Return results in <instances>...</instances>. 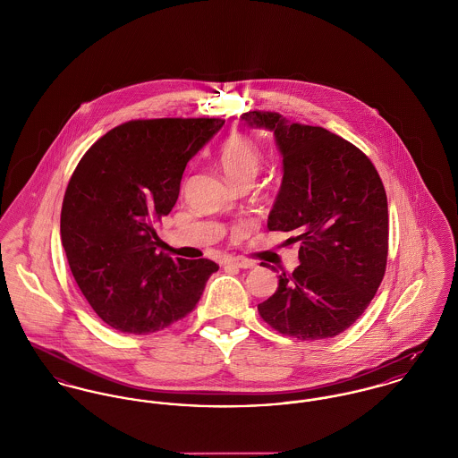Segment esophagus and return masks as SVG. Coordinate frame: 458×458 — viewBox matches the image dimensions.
<instances>
[{"label": "esophagus", "instance_id": "1", "mask_svg": "<svg viewBox=\"0 0 458 458\" xmlns=\"http://www.w3.org/2000/svg\"><path fill=\"white\" fill-rule=\"evenodd\" d=\"M225 267H236V269H251L255 267V264L251 260H244V259H229L224 262Z\"/></svg>", "mask_w": 458, "mask_h": 458}]
</instances>
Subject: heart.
Wrapping results in <instances>:
<instances>
[{"label": "heart", "instance_id": "obj_1", "mask_svg": "<svg viewBox=\"0 0 458 458\" xmlns=\"http://www.w3.org/2000/svg\"><path fill=\"white\" fill-rule=\"evenodd\" d=\"M218 165L225 179L236 189L250 187L260 170L262 153L250 137L234 135L227 139L220 148Z\"/></svg>", "mask_w": 458, "mask_h": 458}]
</instances>
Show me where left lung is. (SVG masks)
I'll return each mask as SVG.
<instances>
[{"instance_id": "1", "label": "left lung", "mask_w": 458, "mask_h": 458, "mask_svg": "<svg viewBox=\"0 0 458 458\" xmlns=\"http://www.w3.org/2000/svg\"><path fill=\"white\" fill-rule=\"evenodd\" d=\"M240 122L275 133L283 181L267 227L301 243V266L277 276L275 295L259 304V312L283 335H338L365 312L386 273L384 183L365 154L321 126L260 111L244 113Z\"/></svg>"}]
</instances>
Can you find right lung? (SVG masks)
Instances as JSON below:
<instances>
[{
  "mask_svg": "<svg viewBox=\"0 0 458 458\" xmlns=\"http://www.w3.org/2000/svg\"><path fill=\"white\" fill-rule=\"evenodd\" d=\"M215 118L123 123L100 137L65 189L61 238L97 316L124 334H153L194 309L218 266L157 251L154 225L177 203L183 170L222 128Z\"/></svg>",
  "mask_w": 458,
  "mask_h": 458,
  "instance_id": "add662e5",
  "label": "right lung"
}]
</instances>
